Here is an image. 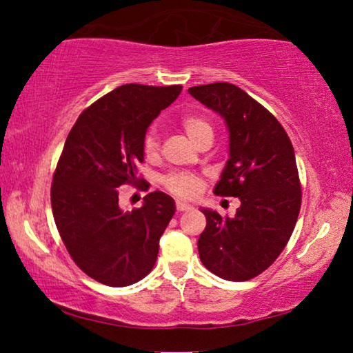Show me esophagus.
I'll return each instance as SVG.
<instances>
[{"mask_svg":"<svg viewBox=\"0 0 353 353\" xmlns=\"http://www.w3.org/2000/svg\"><path fill=\"white\" fill-rule=\"evenodd\" d=\"M176 208H177V212H188V210H191V207L190 204H187V202H181V201H177L176 202Z\"/></svg>","mask_w":353,"mask_h":353,"instance_id":"34e87169","label":"esophagus"}]
</instances>
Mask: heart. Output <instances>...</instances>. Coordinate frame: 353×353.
<instances>
[{
  "label": "heart",
  "mask_w": 353,
  "mask_h": 353,
  "mask_svg": "<svg viewBox=\"0 0 353 353\" xmlns=\"http://www.w3.org/2000/svg\"><path fill=\"white\" fill-rule=\"evenodd\" d=\"M182 128L187 132L188 139L196 146L205 140L213 139V128L205 118L199 115H187L182 118ZM159 149V137L155 129H149L143 137V152L151 157ZM163 185L166 190L179 198H194L202 188V181L199 176L191 174V172H171L163 179Z\"/></svg>",
  "instance_id": "1"
}]
</instances>
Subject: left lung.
Instances as JSON below:
<instances>
[{
  "instance_id": "1",
  "label": "left lung",
  "mask_w": 353,
  "mask_h": 353,
  "mask_svg": "<svg viewBox=\"0 0 353 353\" xmlns=\"http://www.w3.org/2000/svg\"><path fill=\"white\" fill-rule=\"evenodd\" d=\"M188 93L223 117L229 130V160L213 193L241 202L234 218L201 208L207 218L201 261L221 279L244 282L276 261L294 230L302 201L294 149L277 118L234 83Z\"/></svg>"
}]
</instances>
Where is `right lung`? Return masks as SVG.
<instances>
[{
	"label": "right lung",
	"mask_w": 353,
	"mask_h": 353,
	"mask_svg": "<svg viewBox=\"0 0 353 353\" xmlns=\"http://www.w3.org/2000/svg\"><path fill=\"white\" fill-rule=\"evenodd\" d=\"M181 92L182 85L118 87L81 113L65 141L52 176V214L71 259L99 283L132 285L157 260L174 199L152 191L140 208L124 212L118 188L143 182V137Z\"/></svg>",
	"instance_id": "add662e5"
}]
</instances>
